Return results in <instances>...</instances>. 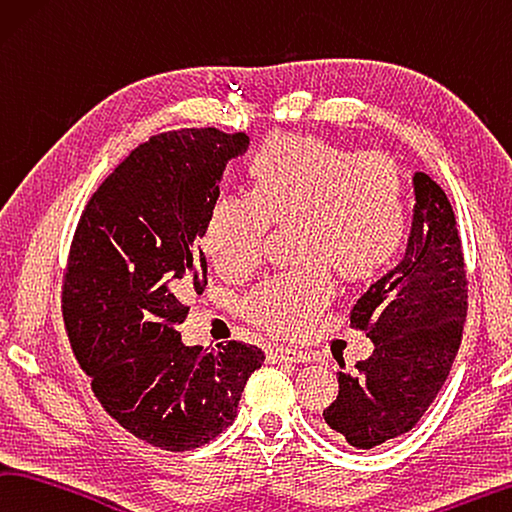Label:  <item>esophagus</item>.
Masks as SVG:
<instances>
[{"mask_svg": "<svg viewBox=\"0 0 512 512\" xmlns=\"http://www.w3.org/2000/svg\"><path fill=\"white\" fill-rule=\"evenodd\" d=\"M272 362H310V353H303L297 351V348H288V346H276L270 348V353H267Z\"/></svg>", "mask_w": 512, "mask_h": 512, "instance_id": "esophagus-1", "label": "esophagus"}]
</instances>
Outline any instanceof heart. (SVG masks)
I'll list each match as a JSON object with an SVG mask.
<instances>
[{
    "label": "heart",
    "instance_id": "heart-1",
    "mask_svg": "<svg viewBox=\"0 0 512 512\" xmlns=\"http://www.w3.org/2000/svg\"><path fill=\"white\" fill-rule=\"evenodd\" d=\"M249 195L220 197L202 231L215 270L242 276L256 265L267 227L294 224L299 272L249 294L245 315L270 333L297 337L333 297L327 267L348 283L371 281L398 256L407 231L405 177L378 152L315 134H272L247 166Z\"/></svg>",
    "mask_w": 512,
    "mask_h": 512
}]
</instances>
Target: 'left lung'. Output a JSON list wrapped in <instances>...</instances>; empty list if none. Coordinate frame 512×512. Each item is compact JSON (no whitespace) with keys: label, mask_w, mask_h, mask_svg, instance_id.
<instances>
[{"label":"left lung","mask_w":512,"mask_h":512,"mask_svg":"<svg viewBox=\"0 0 512 512\" xmlns=\"http://www.w3.org/2000/svg\"><path fill=\"white\" fill-rule=\"evenodd\" d=\"M414 220L405 258L355 303L351 324L373 342L369 360L337 371L326 425L357 450L409 432L432 405L459 351L468 290L452 204L427 173L411 175Z\"/></svg>","instance_id":"obj_1"}]
</instances>
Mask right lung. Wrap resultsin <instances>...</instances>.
Returning a JSON list of instances; mask_svg holds the SVG:
<instances>
[{
    "label": "right lung",
    "instance_id": "add662e5",
    "mask_svg": "<svg viewBox=\"0 0 512 512\" xmlns=\"http://www.w3.org/2000/svg\"><path fill=\"white\" fill-rule=\"evenodd\" d=\"M245 132L186 128L134 148L87 202L71 242L62 317L107 414L141 441L195 450L227 429L261 348L186 346L182 303L206 288L200 247Z\"/></svg>",
    "mask_w": 512,
    "mask_h": 512
}]
</instances>
